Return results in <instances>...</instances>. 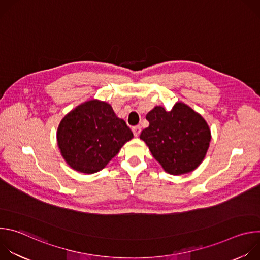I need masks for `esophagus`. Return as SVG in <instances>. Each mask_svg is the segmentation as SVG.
I'll list each match as a JSON object with an SVG mask.
<instances>
[{"label": "esophagus", "mask_w": 260, "mask_h": 260, "mask_svg": "<svg viewBox=\"0 0 260 260\" xmlns=\"http://www.w3.org/2000/svg\"><path fill=\"white\" fill-rule=\"evenodd\" d=\"M133 133L135 137H139L141 134V126L140 125H136L133 127Z\"/></svg>", "instance_id": "esophagus-1"}]
</instances>
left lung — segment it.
I'll return each instance as SVG.
<instances>
[{"label": "left lung", "instance_id": "left-lung-1", "mask_svg": "<svg viewBox=\"0 0 260 260\" xmlns=\"http://www.w3.org/2000/svg\"><path fill=\"white\" fill-rule=\"evenodd\" d=\"M149 126L140 138L149 147L153 157L172 175L192 172L203 161L211 133L205 119L183 103L171 111L155 107L147 114Z\"/></svg>", "mask_w": 260, "mask_h": 260}]
</instances>
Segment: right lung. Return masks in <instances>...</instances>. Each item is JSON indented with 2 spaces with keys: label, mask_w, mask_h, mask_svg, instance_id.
<instances>
[{
  "label": "right lung",
  "mask_w": 260,
  "mask_h": 260,
  "mask_svg": "<svg viewBox=\"0 0 260 260\" xmlns=\"http://www.w3.org/2000/svg\"><path fill=\"white\" fill-rule=\"evenodd\" d=\"M134 137L123 119L109 104L89 101L63 117L57 129L60 153L68 165L78 172L101 171Z\"/></svg>",
  "instance_id": "obj_1"
}]
</instances>
